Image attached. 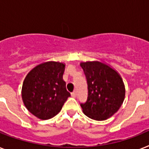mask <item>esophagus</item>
Here are the masks:
<instances>
[{
	"mask_svg": "<svg viewBox=\"0 0 149 149\" xmlns=\"http://www.w3.org/2000/svg\"><path fill=\"white\" fill-rule=\"evenodd\" d=\"M71 96H72V97H77V92H76V91H73L72 93H71Z\"/></svg>",
	"mask_w": 149,
	"mask_h": 149,
	"instance_id": "34e87169",
	"label": "esophagus"
}]
</instances>
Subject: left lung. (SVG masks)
<instances>
[{"label": "left lung", "mask_w": 149, "mask_h": 149, "mask_svg": "<svg viewBox=\"0 0 149 149\" xmlns=\"http://www.w3.org/2000/svg\"><path fill=\"white\" fill-rule=\"evenodd\" d=\"M87 81L88 97L81 104L83 112L88 118L104 120L113 116L121 106L125 87L120 75L100 61L80 63Z\"/></svg>", "instance_id": "left-lung-1"}]
</instances>
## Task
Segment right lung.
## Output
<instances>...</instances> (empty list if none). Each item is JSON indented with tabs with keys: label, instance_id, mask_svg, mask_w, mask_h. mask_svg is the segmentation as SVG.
Listing matches in <instances>:
<instances>
[{
	"label": "right lung",
	"instance_id": "add662e5",
	"mask_svg": "<svg viewBox=\"0 0 149 149\" xmlns=\"http://www.w3.org/2000/svg\"><path fill=\"white\" fill-rule=\"evenodd\" d=\"M65 68V63L48 61L36 65L24 78L22 100L36 118L42 120L53 118L70 97L63 79Z\"/></svg>",
	"mask_w": 149,
	"mask_h": 149
}]
</instances>
